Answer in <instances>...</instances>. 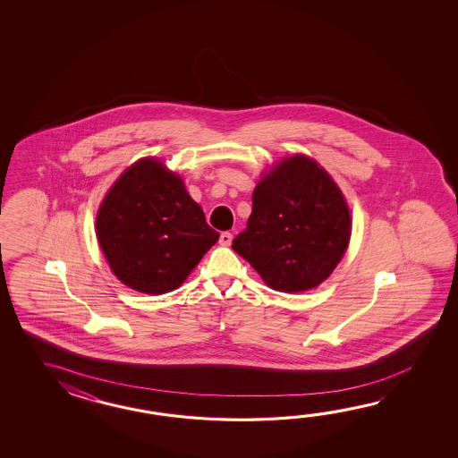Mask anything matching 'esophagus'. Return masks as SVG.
I'll return each mask as SVG.
<instances>
[{"instance_id": "esophagus-1", "label": "esophagus", "mask_w": 458, "mask_h": 458, "mask_svg": "<svg viewBox=\"0 0 458 458\" xmlns=\"http://www.w3.org/2000/svg\"><path fill=\"white\" fill-rule=\"evenodd\" d=\"M219 242H221V245H231V242H233V233H221V235H219Z\"/></svg>"}]
</instances>
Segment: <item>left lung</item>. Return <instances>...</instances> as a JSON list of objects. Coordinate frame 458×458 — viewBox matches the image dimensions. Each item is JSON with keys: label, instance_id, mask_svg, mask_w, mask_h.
I'll return each instance as SVG.
<instances>
[{"label": "left lung", "instance_id": "left-lung-1", "mask_svg": "<svg viewBox=\"0 0 458 458\" xmlns=\"http://www.w3.org/2000/svg\"><path fill=\"white\" fill-rule=\"evenodd\" d=\"M351 213L331 175L306 156L283 158L252 195L247 227L233 249L276 292L321 284L349 247Z\"/></svg>", "mask_w": 458, "mask_h": 458}]
</instances>
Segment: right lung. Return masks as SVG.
I'll list each match as a JSON object with an SVG mask.
<instances>
[{"label": "right lung", "instance_id": "right-lung-1", "mask_svg": "<svg viewBox=\"0 0 458 458\" xmlns=\"http://www.w3.org/2000/svg\"><path fill=\"white\" fill-rule=\"evenodd\" d=\"M97 237L113 273L136 292H174L203 259L219 233L182 178L160 160L129 166L98 209Z\"/></svg>", "mask_w": 458, "mask_h": 458}]
</instances>
